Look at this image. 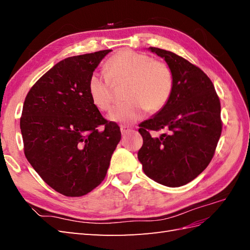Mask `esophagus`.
<instances>
[{"instance_id": "1", "label": "esophagus", "mask_w": 250, "mask_h": 250, "mask_svg": "<svg viewBox=\"0 0 250 250\" xmlns=\"http://www.w3.org/2000/svg\"><path fill=\"white\" fill-rule=\"evenodd\" d=\"M120 130H121V134L125 135L128 132H130L132 130V128H130V126H128V125H121Z\"/></svg>"}]
</instances>
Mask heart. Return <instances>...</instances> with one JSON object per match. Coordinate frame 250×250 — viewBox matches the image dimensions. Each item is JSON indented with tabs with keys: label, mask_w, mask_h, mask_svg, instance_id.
<instances>
[{
	"label": "heart",
	"mask_w": 250,
	"mask_h": 250,
	"mask_svg": "<svg viewBox=\"0 0 250 250\" xmlns=\"http://www.w3.org/2000/svg\"><path fill=\"white\" fill-rule=\"evenodd\" d=\"M107 76L92 73L88 79V94L99 110L107 111L113 101V84L126 83L125 100L116 106L108 119L120 124H134L145 111L157 113L171 98L174 77L164 62L130 49H122L110 57L105 64Z\"/></svg>",
	"instance_id": "heart-1"
}]
</instances>
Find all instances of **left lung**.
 Listing matches in <instances>:
<instances>
[{"label": "left lung", "mask_w": 250, "mask_h": 250, "mask_svg": "<svg viewBox=\"0 0 250 250\" xmlns=\"http://www.w3.org/2000/svg\"><path fill=\"white\" fill-rule=\"evenodd\" d=\"M171 68L174 88L167 105L139 125L143 146L137 157L148 177L167 187L193 180L215 155L222 131L220 101L200 67L172 51L149 47ZM167 134L152 138L150 130Z\"/></svg>", "instance_id": "left-lung-1"}]
</instances>
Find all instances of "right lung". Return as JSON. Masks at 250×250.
<instances>
[{"label":"right lung","mask_w":250,"mask_h":250,"mask_svg":"<svg viewBox=\"0 0 250 250\" xmlns=\"http://www.w3.org/2000/svg\"><path fill=\"white\" fill-rule=\"evenodd\" d=\"M110 49L70 57L28 92L20 118L25 158L44 182L65 196H82L103 182L121 139L116 122L92 104L88 79Z\"/></svg>","instance_id":"1"}]
</instances>
